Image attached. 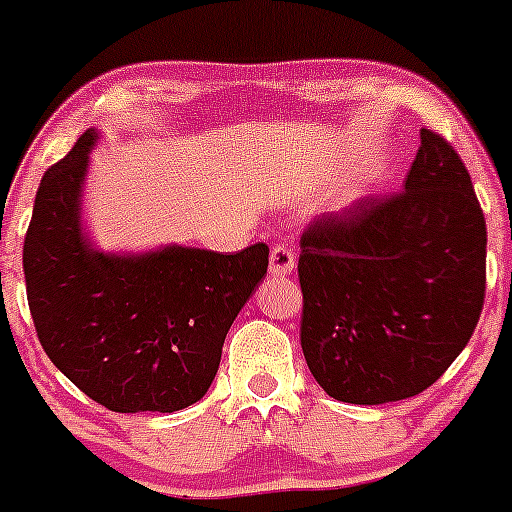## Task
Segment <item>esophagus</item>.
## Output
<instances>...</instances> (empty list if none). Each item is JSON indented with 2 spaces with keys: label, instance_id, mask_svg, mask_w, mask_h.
I'll return each mask as SVG.
<instances>
[{
  "label": "esophagus",
  "instance_id": "esophagus-1",
  "mask_svg": "<svg viewBox=\"0 0 512 512\" xmlns=\"http://www.w3.org/2000/svg\"><path fill=\"white\" fill-rule=\"evenodd\" d=\"M292 269H295V251L287 243H277V246L271 248L269 256L271 277H287Z\"/></svg>",
  "mask_w": 512,
  "mask_h": 512
}]
</instances>
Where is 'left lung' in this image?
<instances>
[{
    "label": "left lung",
    "mask_w": 512,
    "mask_h": 512,
    "mask_svg": "<svg viewBox=\"0 0 512 512\" xmlns=\"http://www.w3.org/2000/svg\"><path fill=\"white\" fill-rule=\"evenodd\" d=\"M300 248L302 354L336 400L384 405L420 395L477 328L485 215L464 161L433 130H420L402 192L320 215Z\"/></svg>",
    "instance_id": "obj_1"
}]
</instances>
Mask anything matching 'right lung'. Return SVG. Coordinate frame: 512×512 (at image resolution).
<instances>
[{"instance_id":"1","label":"right lung","mask_w":512,"mask_h":512,"mask_svg":"<svg viewBox=\"0 0 512 512\" xmlns=\"http://www.w3.org/2000/svg\"><path fill=\"white\" fill-rule=\"evenodd\" d=\"M97 133L45 171L22 248L27 305L48 359L115 413H174L210 390L230 325L269 266L238 253L169 246L143 256L92 248L81 184Z\"/></svg>"}]
</instances>
